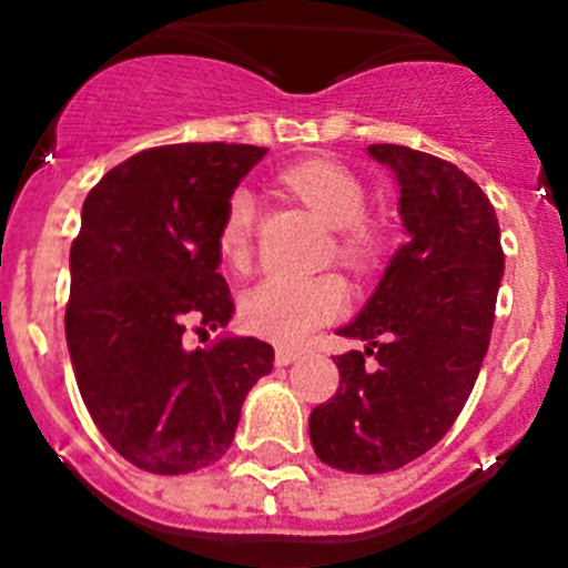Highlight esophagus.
Returning <instances> with one entry per match:
<instances>
[{
	"instance_id": "1",
	"label": "esophagus",
	"mask_w": 568,
	"mask_h": 568,
	"mask_svg": "<svg viewBox=\"0 0 568 568\" xmlns=\"http://www.w3.org/2000/svg\"><path fill=\"white\" fill-rule=\"evenodd\" d=\"M300 357H302L300 348H291V346H280L277 352H274V363L277 365H291V363H296Z\"/></svg>"
}]
</instances>
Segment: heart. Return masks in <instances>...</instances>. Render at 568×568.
Here are the masks:
<instances>
[{
    "mask_svg": "<svg viewBox=\"0 0 568 568\" xmlns=\"http://www.w3.org/2000/svg\"><path fill=\"white\" fill-rule=\"evenodd\" d=\"M285 183L341 231V255L354 266L374 261L379 242L365 225L363 183L329 159H307L285 173ZM255 197L250 189H236L225 205L220 225V252L231 268H247L255 233ZM348 305V288L335 274L288 277L272 274L247 291L242 318L250 332L280 343H296L326 321L337 318Z\"/></svg>",
    "mask_w": 568,
    "mask_h": 568,
    "instance_id": "obj_1",
    "label": "heart"
}]
</instances>
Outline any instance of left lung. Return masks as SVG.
<instances>
[{
    "mask_svg": "<svg viewBox=\"0 0 568 568\" xmlns=\"http://www.w3.org/2000/svg\"><path fill=\"white\" fill-rule=\"evenodd\" d=\"M398 181L406 244L395 250L357 318L337 335L341 387L311 412L316 456L343 473H390L454 426L489 348L500 291V225L489 197L456 164L404 145H368ZM375 354V365L364 357Z\"/></svg>",
    "mask_w": 568,
    "mask_h": 568,
    "instance_id": "8db88e82",
    "label": "left lung"
}]
</instances>
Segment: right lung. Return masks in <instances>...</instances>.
<instances>
[{
  "label": "right lung",
  "mask_w": 568,
  "mask_h": 568,
  "mask_svg": "<svg viewBox=\"0 0 568 568\" xmlns=\"http://www.w3.org/2000/svg\"><path fill=\"white\" fill-rule=\"evenodd\" d=\"M266 148L186 142L125 159L90 189L71 244L65 341L90 417L134 467L181 475L225 456L242 404L274 365L257 337L183 348L227 326L220 225Z\"/></svg>",
  "instance_id": "obj_1"
}]
</instances>
